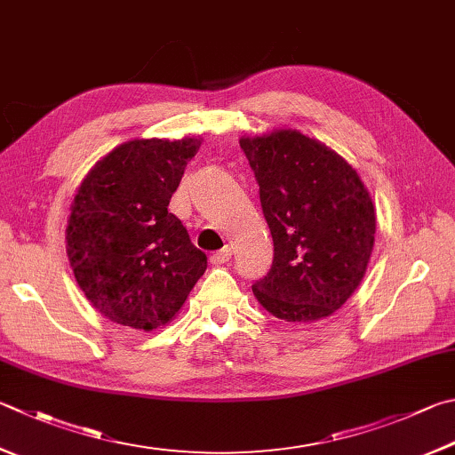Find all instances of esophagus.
I'll return each instance as SVG.
<instances>
[{
  "mask_svg": "<svg viewBox=\"0 0 455 455\" xmlns=\"http://www.w3.org/2000/svg\"><path fill=\"white\" fill-rule=\"evenodd\" d=\"M230 254H233V251H230V246H225V249H220V251H217V252L211 256V262L212 264H225V262L230 260Z\"/></svg>",
  "mask_w": 455,
  "mask_h": 455,
  "instance_id": "34e87169",
  "label": "esophagus"
}]
</instances>
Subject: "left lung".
Listing matches in <instances>:
<instances>
[{"instance_id": "1", "label": "left lung", "mask_w": 455, "mask_h": 455, "mask_svg": "<svg viewBox=\"0 0 455 455\" xmlns=\"http://www.w3.org/2000/svg\"><path fill=\"white\" fill-rule=\"evenodd\" d=\"M275 243L268 275L252 292L272 316L308 324L350 299L366 275L376 212L356 169L300 131L243 137Z\"/></svg>"}]
</instances>
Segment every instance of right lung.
Instances as JSON below:
<instances>
[{"mask_svg": "<svg viewBox=\"0 0 455 455\" xmlns=\"http://www.w3.org/2000/svg\"><path fill=\"white\" fill-rule=\"evenodd\" d=\"M201 139H135L113 148L79 185L68 256L87 300L137 330L169 324L204 270L206 254L169 212Z\"/></svg>", "mask_w": 455, "mask_h": 455, "instance_id": "right-lung-1", "label": "right lung"}]
</instances>
